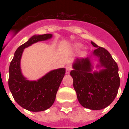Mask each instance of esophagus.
Wrapping results in <instances>:
<instances>
[{
    "label": "esophagus",
    "mask_w": 129,
    "mask_h": 129,
    "mask_svg": "<svg viewBox=\"0 0 129 129\" xmlns=\"http://www.w3.org/2000/svg\"><path fill=\"white\" fill-rule=\"evenodd\" d=\"M66 68V74H69L70 72V71L72 70V66H71L70 65H67Z\"/></svg>",
    "instance_id": "34e87169"
}]
</instances>
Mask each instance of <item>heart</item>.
I'll return each mask as SVG.
<instances>
[{
  "instance_id": "obj_1",
  "label": "heart",
  "mask_w": 129,
  "mask_h": 129,
  "mask_svg": "<svg viewBox=\"0 0 129 129\" xmlns=\"http://www.w3.org/2000/svg\"><path fill=\"white\" fill-rule=\"evenodd\" d=\"M74 48L76 49H79V48H80L81 47V45H80V44H75L74 45Z\"/></svg>"
}]
</instances>
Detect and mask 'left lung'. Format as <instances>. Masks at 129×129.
Listing matches in <instances>:
<instances>
[{"mask_svg": "<svg viewBox=\"0 0 129 129\" xmlns=\"http://www.w3.org/2000/svg\"><path fill=\"white\" fill-rule=\"evenodd\" d=\"M91 43L96 49L93 55L98 57L100 65L103 67L99 72H92V66L89 57L76 59L73 64L70 75L79 102L90 110H101L110 105L118 93L120 86L118 67L106 49Z\"/></svg>", "mask_w": 129, "mask_h": 129, "instance_id": "8db88e82", "label": "left lung"}]
</instances>
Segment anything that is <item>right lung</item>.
<instances>
[{
	"label": "right lung",
	"mask_w": 129,
	"mask_h": 129,
	"mask_svg": "<svg viewBox=\"0 0 129 129\" xmlns=\"http://www.w3.org/2000/svg\"><path fill=\"white\" fill-rule=\"evenodd\" d=\"M51 37V34L33 35L26 43L18 47L10 63L9 89L15 101L29 111H43L52 106L66 73L65 68L57 69L49 72L37 81L28 80L21 73L20 62L24 49Z\"/></svg>",
	"instance_id": "right-lung-1"
}]
</instances>
